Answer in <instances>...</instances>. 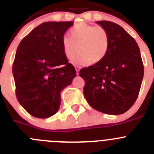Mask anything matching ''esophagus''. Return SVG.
I'll return each instance as SVG.
<instances>
[{
  "mask_svg": "<svg viewBox=\"0 0 154 154\" xmlns=\"http://www.w3.org/2000/svg\"><path fill=\"white\" fill-rule=\"evenodd\" d=\"M75 68L76 73H77V75H78L79 72V70L81 69V67H80V66H79V65H75Z\"/></svg>",
  "mask_w": 154,
  "mask_h": 154,
  "instance_id": "1",
  "label": "esophagus"
}]
</instances>
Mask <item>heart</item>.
<instances>
[{
  "label": "heart",
  "instance_id": "heart-1",
  "mask_svg": "<svg viewBox=\"0 0 154 154\" xmlns=\"http://www.w3.org/2000/svg\"><path fill=\"white\" fill-rule=\"evenodd\" d=\"M70 37L64 36L62 48L65 58L78 65L97 63L104 59L109 48V35L102 26L79 23L70 30ZM79 47H78V46Z\"/></svg>",
  "mask_w": 154,
  "mask_h": 154
}]
</instances>
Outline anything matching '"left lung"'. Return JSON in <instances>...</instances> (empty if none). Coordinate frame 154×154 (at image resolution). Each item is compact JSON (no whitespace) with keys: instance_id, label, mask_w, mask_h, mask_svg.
Returning <instances> with one entry per match:
<instances>
[{"instance_id":"8db88e82","label":"left lung","mask_w":154,"mask_h":154,"mask_svg":"<svg viewBox=\"0 0 154 154\" xmlns=\"http://www.w3.org/2000/svg\"><path fill=\"white\" fill-rule=\"evenodd\" d=\"M108 31L109 48L103 61L83 68V94L93 109L119 115L130 109L138 97L143 78V64L135 39L119 24L97 21Z\"/></svg>"}]
</instances>
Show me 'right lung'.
Listing matches in <instances>:
<instances>
[{
	"instance_id": "right-lung-1",
	"label": "right lung",
	"mask_w": 154,
	"mask_h": 154,
	"mask_svg": "<svg viewBox=\"0 0 154 154\" xmlns=\"http://www.w3.org/2000/svg\"><path fill=\"white\" fill-rule=\"evenodd\" d=\"M72 21L41 24L20 42L12 66L16 96L30 115L45 119L60 106L61 91L75 77L62 39Z\"/></svg>"
}]
</instances>
